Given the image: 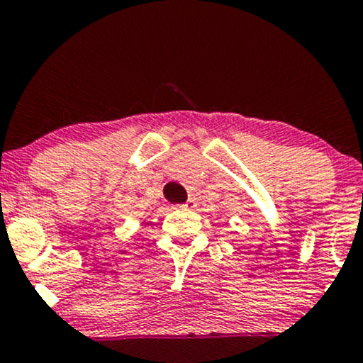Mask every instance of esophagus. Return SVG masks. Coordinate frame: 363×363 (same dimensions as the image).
<instances>
[{
	"label": "esophagus",
	"mask_w": 363,
	"mask_h": 363,
	"mask_svg": "<svg viewBox=\"0 0 363 363\" xmlns=\"http://www.w3.org/2000/svg\"><path fill=\"white\" fill-rule=\"evenodd\" d=\"M181 208H186V209H193V208H196V201L191 198V199H187L184 204H182Z\"/></svg>",
	"instance_id": "34e87169"
}]
</instances>
